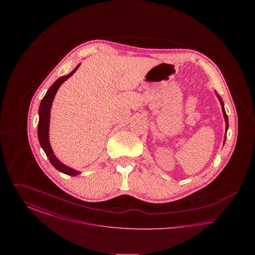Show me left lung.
Masks as SVG:
<instances>
[{
	"instance_id": "8db88e82",
	"label": "left lung",
	"mask_w": 255,
	"mask_h": 255,
	"mask_svg": "<svg viewBox=\"0 0 255 255\" xmlns=\"http://www.w3.org/2000/svg\"><path fill=\"white\" fill-rule=\"evenodd\" d=\"M217 97H218L219 100H220L222 110H223V114H224V118H225V121H226V135H225V139H224V143H225L226 142V138H227V131H228V128H229V118H228V116L226 114V111H225V108H224V102H223L222 98L220 97L219 95H217Z\"/></svg>"
}]
</instances>
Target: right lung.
Returning <instances> with one entry per match:
<instances>
[{
	"mask_svg": "<svg viewBox=\"0 0 255 255\" xmlns=\"http://www.w3.org/2000/svg\"><path fill=\"white\" fill-rule=\"evenodd\" d=\"M80 66L77 65L75 67V69L73 70L72 73H69L66 76H62L60 78H58L52 85L50 86L47 94L45 95V97H43L41 103H40V107H39V122H38V138H39V142L40 145L43 148V150L45 151L47 157L49 158L50 163L53 165V167H55L58 171H60L64 174L70 175V176H76L79 175L80 172L73 169L67 165H65L64 163H62L58 158L55 157V155L53 154V151L51 149V146L49 144V119H50V109H51V105H52V101L55 97V94L57 93L59 87H60L68 78H70L73 73L76 72V70L78 69V67Z\"/></svg>",
	"mask_w": 255,
	"mask_h": 255,
	"instance_id": "obj_1",
	"label": "right lung"
}]
</instances>
